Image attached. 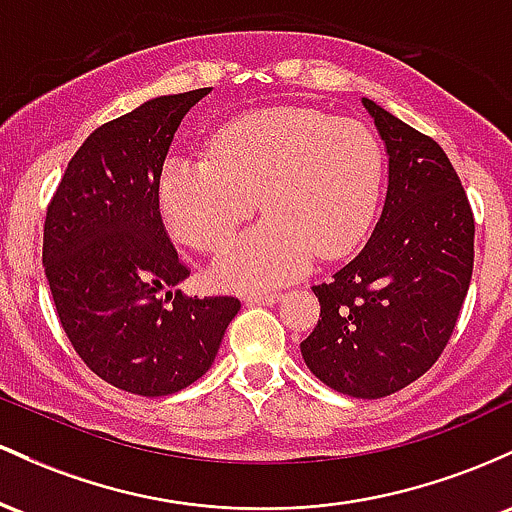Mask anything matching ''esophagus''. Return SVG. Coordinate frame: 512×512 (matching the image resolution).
I'll list each match as a JSON object with an SVG mask.
<instances>
[{
    "label": "esophagus",
    "mask_w": 512,
    "mask_h": 512,
    "mask_svg": "<svg viewBox=\"0 0 512 512\" xmlns=\"http://www.w3.org/2000/svg\"><path fill=\"white\" fill-rule=\"evenodd\" d=\"M278 300V292H251V295H244L246 304H275Z\"/></svg>",
    "instance_id": "34e87169"
}]
</instances>
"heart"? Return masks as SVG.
Segmentation results:
<instances>
[{"label": "heart", "mask_w": 512, "mask_h": 512, "mask_svg": "<svg viewBox=\"0 0 512 512\" xmlns=\"http://www.w3.org/2000/svg\"><path fill=\"white\" fill-rule=\"evenodd\" d=\"M382 191V149L365 125L312 108L280 106L229 120L210 159L171 154L157 198L183 244L217 251L256 210L266 220L212 263L215 283L263 290L307 271L314 254L353 251L372 225Z\"/></svg>", "instance_id": "1"}]
</instances>
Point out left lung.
<instances>
[{
	"label": "left lung",
	"mask_w": 512,
	"mask_h": 512,
	"mask_svg": "<svg viewBox=\"0 0 512 512\" xmlns=\"http://www.w3.org/2000/svg\"><path fill=\"white\" fill-rule=\"evenodd\" d=\"M387 152V195L358 256L314 285L300 343L326 387L380 399L426 375L455 331L474 268V215L442 147L363 99Z\"/></svg>",
	"instance_id": "8db88e82"
}]
</instances>
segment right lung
Returning a JSON list of instances; mask_svg holds the SVG:
<instances>
[{"label":"right lung","mask_w":512,"mask_h":512,"mask_svg":"<svg viewBox=\"0 0 512 512\" xmlns=\"http://www.w3.org/2000/svg\"><path fill=\"white\" fill-rule=\"evenodd\" d=\"M149 99L84 140L48 205L43 266L62 329L91 372L123 392L166 396L215 363L234 297H186L159 215L157 181L183 116L210 94Z\"/></svg>","instance_id":"obj_1"}]
</instances>
